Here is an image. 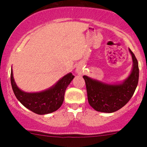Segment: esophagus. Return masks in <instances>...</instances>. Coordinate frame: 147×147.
<instances>
[{
	"mask_svg": "<svg viewBox=\"0 0 147 147\" xmlns=\"http://www.w3.org/2000/svg\"><path fill=\"white\" fill-rule=\"evenodd\" d=\"M76 72H77V73L79 75H82V73H83L82 69V68H80V67H77V69H76Z\"/></svg>",
	"mask_w": 147,
	"mask_h": 147,
	"instance_id": "obj_1",
	"label": "esophagus"
}]
</instances>
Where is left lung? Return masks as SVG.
Instances as JSON below:
<instances>
[{"label":"left lung","instance_id":"left-lung-1","mask_svg":"<svg viewBox=\"0 0 147 147\" xmlns=\"http://www.w3.org/2000/svg\"><path fill=\"white\" fill-rule=\"evenodd\" d=\"M132 57L133 67L131 73L119 83L109 84L83 76L86 86L88 101L92 109L99 112H115L131 99L139 79L138 62L134 54L129 49Z\"/></svg>","mask_w":147,"mask_h":147}]
</instances>
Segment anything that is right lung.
Instances as JSON below:
<instances>
[{"label":"right lung","mask_w":147,"mask_h":147,"mask_svg":"<svg viewBox=\"0 0 147 147\" xmlns=\"http://www.w3.org/2000/svg\"><path fill=\"white\" fill-rule=\"evenodd\" d=\"M74 77L75 76L69 72L46 90L28 92L21 90L16 85L12 68L11 69V87L16 97L25 108L38 115L51 113L59 109L63 102L65 91Z\"/></svg>","instance_id":"1"}]
</instances>
